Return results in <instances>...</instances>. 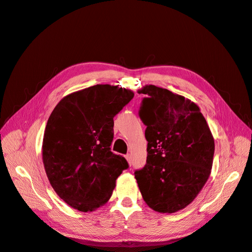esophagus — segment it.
Here are the masks:
<instances>
[{
	"label": "esophagus",
	"instance_id": "34e87169",
	"mask_svg": "<svg viewBox=\"0 0 252 252\" xmlns=\"http://www.w3.org/2000/svg\"><path fill=\"white\" fill-rule=\"evenodd\" d=\"M126 158H127V161H128L129 164H132V157H131V155H127Z\"/></svg>",
	"mask_w": 252,
	"mask_h": 252
}]
</instances>
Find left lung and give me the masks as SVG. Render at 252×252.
<instances>
[{
  "instance_id": "8db88e82",
  "label": "left lung",
  "mask_w": 252,
  "mask_h": 252,
  "mask_svg": "<svg viewBox=\"0 0 252 252\" xmlns=\"http://www.w3.org/2000/svg\"><path fill=\"white\" fill-rule=\"evenodd\" d=\"M146 94L139 116L146 126V165L135 170L144 201L158 212L185 208L207 182L215 141L203 114L193 102L155 85Z\"/></svg>"
}]
</instances>
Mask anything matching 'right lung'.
I'll return each instance as SVG.
<instances>
[{
    "instance_id": "1",
    "label": "right lung",
    "mask_w": 252,
    "mask_h": 252,
    "mask_svg": "<svg viewBox=\"0 0 252 252\" xmlns=\"http://www.w3.org/2000/svg\"><path fill=\"white\" fill-rule=\"evenodd\" d=\"M133 93L94 85L65 96L48 119L43 163L52 188L72 208L93 211L107 202L129 165L111 151L113 118Z\"/></svg>"
}]
</instances>
